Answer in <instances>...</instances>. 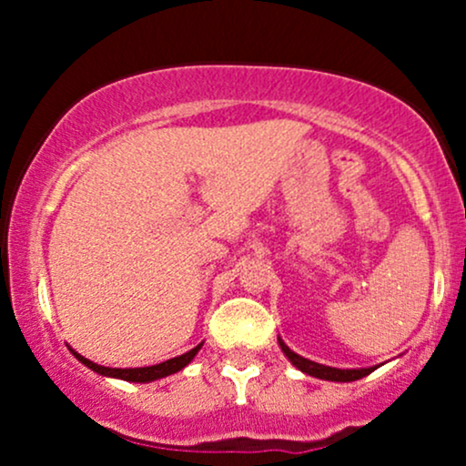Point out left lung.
Listing matches in <instances>:
<instances>
[{
    "label": "left lung",
    "mask_w": 466,
    "mask_h": 466,
    "mask_svg": "<svg viewBox=\"0 0 466 466\" xmlns=\"http://www.w3.org/2000/svg\"><path fill=\"white\" fill-rule=\"evenodd\" d=\"M278 346H280L282 352L287 355V360L293 363V366L298 368V370L309 374V377H315V379H324V381H337V383H349V381H357V379H363L368 377V374L377 370L379 366H372V368H346V370H341V368H333V366H324V363H318V361H311V360H304L302 355H298V352H293L285 341L278 337Z\"/></svg>",
    "instance_id": "8db88e82"
}]
</instances>
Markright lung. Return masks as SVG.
I'll list each match as a JSON object with an SVG mask.
<instances>
[{"label":"right lung","mask_w":466,"mask_h":466,"mask_svg":"<svg viewBox=\"0 0 466 466\" xmlns=\"http://www.w3.org/2000/svg\"><path fill=\"white\" fill-rule=\"evenodd\" d=\"M201 346H203V341H201V344H197L192 350L184 352V355L173 357V360L162 361V363H155V366H147V368H109V366H100V363H94V361H89L87 357L78 355V352L74 350V349H69V350H72V355L76 357L80 363H85V366H87L89 370L103 374V377L122 379V381H131V383H151V381H157V379L168 377V374H175V372L184 370V368L188 366L192 360H195V355L201 350Z\"/></svg>","instance_id":"add662e5"}]
</instances>
